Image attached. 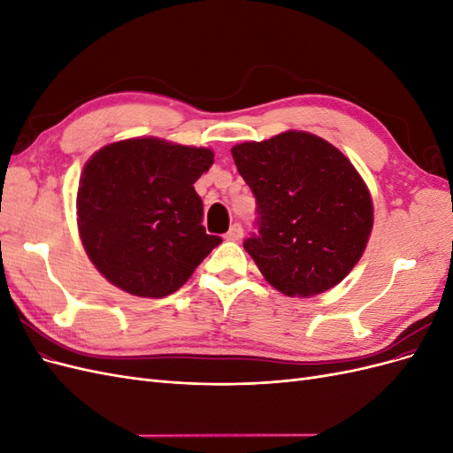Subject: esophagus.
Instances as JSON below:
<instances>
[{
  "label": "esophagus",
  "instance_id": "34e87169",
  "mask_svg": "<svg viewBox=\"0 0 453 453\" xmlns=\"http://www.w3.org/2000/svg\"><path fill=\"white\" fill-rule=\"evenodd\" d=\"M242 236H243V226L240 223H234V225L228 228L225 238L232 240V242H238V240H242Z\"/></svg>",
  "mask_w": 453,
  "mask_h": 453
}]
</instances>
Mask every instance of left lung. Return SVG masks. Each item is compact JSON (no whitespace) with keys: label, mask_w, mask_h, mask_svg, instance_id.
Here are the masks:
<instances>
[{"label":"left lung","mask_w":453,"mask_h":453,"mask_svg":"<svg viewBox=\"0 0 453 453\" xmlns=\"http://www.w3.org/2000/svg\"><path fill=\"white\" fill-rule=\"evenodd\" d=\"M257 202L245 238L263 276L289 296L331 289L359 263L372 230V200L353 164L308 132L232 147Z\"/></svg>","instance_id":"1"}]
</instances>
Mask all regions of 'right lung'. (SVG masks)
Returning <instances> with one entry per match:
<instances>
[{
	"label": "right lung",
	"mask_w": 453,
	"mask_h": 453,
	"mask_svg": "<svg viewBox=\"0 0 453 453\" xmlns=\"http://www.w3.org/2000/svg\"><path fill=\"white\" fill-rule=\"evenodd\" d=\"M213 164L210 149L155 138L111 143L83 170L77 221L105 280L138 296H168L223 240L205 232L195 190Z\"/></svg>",
	"instance_id": "add662e5"
}]
</instances>
